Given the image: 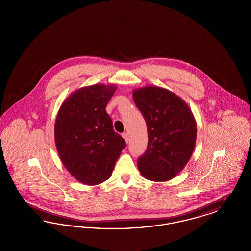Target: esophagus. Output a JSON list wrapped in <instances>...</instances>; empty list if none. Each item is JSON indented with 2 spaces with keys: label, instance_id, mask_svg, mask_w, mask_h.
I'll list each match as a JSON object with an SVG mask.
<instances>
[{
  "label": "esophagus",
  "instance_id": "1",
  "mask_svg": "<svg viewBox=\"0 0 251 251\" xmlns=\"http://www.w3.org/2000/svg\"><path fill=\"white\" fill-rule=\"evenodd\" d=\"M122 137L124 138V140H125L126 142H128V141H129V135H128V133L123 132V133H122Z\"/></svg>",
  "mask_w": 251,
  "mask_h": 251
}]
</instances>
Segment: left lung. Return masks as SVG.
<instances>
[{"label":"left lung","mask_w":251,"mask_h":251,"mask_svg":"<svg viewBox=\"0 0 251 251\" xmlns=\"http://www.w3.org/2000/svg\"><path fill=\"white\" fill-rule=\"evenodd\" d=\"M143 115L149 142L137 160L144 178L167 181L179 173L191 158L196 145L197 123L189 106L173 92L145 86L132 92Z\"/></svg>","instance_id":"8db88e82"}]
</instances>
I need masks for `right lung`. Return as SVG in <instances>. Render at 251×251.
<instances>
[{
  "label": "right lung",
  "mask_w": 251,
  "mask_h": 251,
  "mask_svg": "<svg viewBox=\"0 0 251 251\" xmlns=\"http://www.w3.org/2000/svg\"><path fill=\"white\" fill-rule=\"evenodd\" d=\"M116 90L114 84L82 87L62 103L55 120L60 159L72 176L86 185L109 179L126 147L105 111Z\"/></svg>",
  "instance_id": "1"
}]
</instances>
